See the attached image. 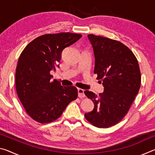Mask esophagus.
<instances>
[{"instance_id": "1", "label": "esophagus", "mask_w": 155, "mask_h": 155, "mask_svg": "<svg viewBox=\"0 0 155 155\" xmlns=\"http://www.w3.org/2000/svg\"><path fill=\"white\" fill-rule=\"evenodd\" d=\"M78 96L79 98H84L85 96V94H84V90L83 89L78 88Z\"/></svg>"}]
</instances>
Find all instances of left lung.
Segmentation results:
<instances>
[{
	"instance_id": "left-lung-1",
	"label": "left lung",
	"mask_w": 155,
	"mask_h": 155,
	"mask_svg": "<svg viewBox=\"0 0 155 155\" xmlns=\"http://www.w3.org/2000/svg\"><path fill=\"white\" fill-rule=\"evenodd\" d=\"M88 39L95 57L94 72L102 81L104 91L98 96L84 91L94 104L93 111L85 117L94 127L109 128L124 118L138 94L140 66L133 52L120 41L93 34Z\"/></svg>"
}]
</instances>
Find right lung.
I'll list each match as a JSON object with an SVG mask.
<instances>
[{
	"label": "right lung",
	"instance_id": "right-lung-1",
	"mask_svg": "<svg viewBox=\"0 0 155 155\" xmlns=\"http://www.w3.org/2000/svg\"><path fill=\"white\" fill-rule=\"evenodd\" d=\"M81 34H45L25 47L18 59L15 89L27 114L41 124L53 122L78 96L74 86L51 81V70L59 67L63 50L77 41Z\"/></svg>",
	"mask_w": 155,
	"mask_h": 155
}]
</instances>
